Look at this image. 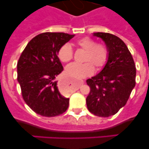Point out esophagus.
<instances>
[{"instance_id":"1","label":"esophagus","mask_w":149,"mask_h":149,"mask_svg":"<svg viewBox=\"0 0 149 149\" xmlns=\"http://www.w3.org/2000/svg\"><path fill=\"white\" fill-rule=\"evenodd\" d=\"M83 84H84V81H81L80 83L81 85ZM68 86V81L66 79H62V80L60 81L59 83H58V87H59V89L61 90V91H63V92H65V93L70 92V90H69L68 88H67Z\"/></svg>"}]
</instances>
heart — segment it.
<instances>
[{
	"mask_svg": "<svg viewBox=\"0 0 149 149\" xmlns=\"http://www.w3.org/2000/svg\"><path fill=\"white\" fill-rule=\"evenodd\" d=\"M75 45L84 51L82 58L83 63H72L65 68L66 74L75 79H81L90 76L94 68L100 70L106 65L109 58V49L104 43L96 42L94 40L85 37L76 40ZM58 56L63 63L70 61L73 56V51L68 44H64L59 48Z\"/></svg>",
	"mask_w": 149,
	"mask_h": 149,
	"instance_id": "b5f03b06",
	"label": "heart"
}]
</instances>
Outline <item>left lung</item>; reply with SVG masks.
I'll list each match as a JSON object with an SVG mask.
<instances>
[{
	"label": "left lung",
	"instance_id": "1",
	"mask_svg": "<svg viewBox=\"0 0 149 149\" xmlns=\"http://www.w3.org/2000/svg\"><path fill=\"white\" fill-rule=\"evenodd\" d=\"M109 49V58L97 76L86 81L90 92L86 97L88 111L94 115L108 118L124 107L136 85L134 61L124 42L109 33L97 32Z\"/></svg>",
	"mask_w": 149,
	"mask_h": 149
}]
</instances>
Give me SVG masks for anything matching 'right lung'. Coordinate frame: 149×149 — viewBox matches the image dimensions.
I'll return each instance as SVG.
<instances>
[{
  "mask_svg": "<svg viewBox=\"0 0 149 149\" xmlns=\"http://www.w3.org/2000/svg\"><path fill=\"white\" fill-rule=\"evenodd\" d=\"M74 37L44 32L31 39L17 63V80L26 104L38 115L55 117L67 110L69 99L59 92L55 79L63 70L59 48Z\"/></svg>",
  "mask_w": 149,
  "mask_h": 149,
  "instance_id": "1",
  "label": "right lung"
}]
</instances>
